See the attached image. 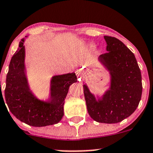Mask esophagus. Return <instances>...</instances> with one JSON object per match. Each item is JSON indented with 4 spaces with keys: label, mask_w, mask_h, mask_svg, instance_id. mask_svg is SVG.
<instances>
[{
    "label": "esophagus",
    "mask_w": 153,
    "mask_h": 153,
    "mask_svg": "<svg viewBox=\"0 0 153 153\" xmlns=\"http://www.w3.org/2000/svg\"><path fill=\"white\" fill-rule=\"evenodd\" d=\"M75 73H76L77 77H78V78L79 80H81V78H83V75H84V71H83L82 69H81V68L77 69L76 71H75Z\"/></svg>",
    "instance_id": "1"
}]
</instances>
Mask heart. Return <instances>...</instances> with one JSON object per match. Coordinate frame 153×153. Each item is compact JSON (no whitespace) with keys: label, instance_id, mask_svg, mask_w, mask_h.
I'll use <instances>...</instances> for the list:
<instances>
[{"label":"heart","instance_id":"b5f03b06","mask_svg":"<svg viewBox=\"0 0 153 153\" xmlns=\"http://www.w3.org/2000/svg\"><path fill=\"white\" fill-rule=\"evenodd\" d=\"M88 47H89V49H94L95 48V45L93 44H89V46H88Z\"/></svg>","mask_w":153,"mask_h":153}]
</instances>
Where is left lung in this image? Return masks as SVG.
<instances>
[{"label": "left lung", "instance_id": "1", "mask_svg": "<svg viewBox=\"0 0 153 153\" xmlns=\"http://www.w3.org/2000/svg\"><path fill=\"white\" fill-rule=\"evenodd\" d=\"M106 52L98 62L109 72V87L101 96L95 95L84 83L89 115L94 121L115 124L128 118L138 107L142 94L140 68L135 55L120 40L104 36Z\"/></svg>", "mask_w": 153, "mask_h": 153}]
</instances>
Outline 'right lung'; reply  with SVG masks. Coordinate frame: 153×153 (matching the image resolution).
<instances>
[{"instance_id":"add662e5","label":"right lung","mask_w":153,"mask_h":153,"mask_svg":"<svg viewBox=\"0 0 153 153\" xmlns=\"http://www.w3.org/2000/svg\"><path fill=\"white\" fill-rule=\"evenodd\" d=\"M25 40L20 41L10 61L4 92L6 102L12 115L29 126L56 124L64 116V100L69 86L78 79L75 72L54 75L50 80L48 99H39L31 89L27 78Z\"/></svg>"}]
</instances>
